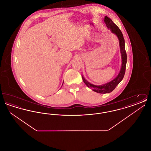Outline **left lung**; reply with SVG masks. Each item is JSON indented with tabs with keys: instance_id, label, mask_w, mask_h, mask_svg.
Returning <instances> with one entry per match:
<instances>
[{
	"instance_id": "1",
	"label": "left lung",
	"mask_w": 151,
	"mask_h": 151,
	"mask_svg": "<svg viewBox=\"0 0 151 151\" xmlns=\"http://www.w3.org/2000/svg\"><path fill=\"white\" fill-rule=\"evenodd\" d=\"M104 22H105L106 26L108 28L110 29L111 32L115 34L118 37L119 41V46H120V50L122 56V66L121 71L119 73L118 75L116 77V78L111 81L110 82L106 83L105 84L102 86H94L93 84H91L86 79L82 76V79L84 83L86 84V86L93 89V91L99 93H108L111 92L115 87L118 86V84L121 81L123 78L125 71H126V66L127 63V54L125 50V43H124V39L123 38V36L122 34V32L119 28L116 25L113 21L108 16H105L104 19Z\"/></svg>"
}]
</instances>
